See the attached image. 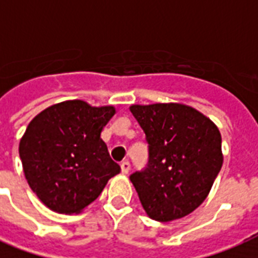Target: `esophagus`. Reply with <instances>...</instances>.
Here are the masks:
<instances>
[{
  "mask_svg": "<svg viewBox=\"0 0 258 258\" xmlns=\"http://www.w3.org/2000/svg\"><path fill=\"white\" fill-rule=\"evenodd\" d=\"M130 167H131V166H130V162H128V161H124V162H121V165H120V169H121V172H123V174H128V171H130Z\"/></svg>",
  "mask_w": 258,
  "mask_h": 258,
  "instance_id": "1",
  "label": "esophagus"
}]
</instances>
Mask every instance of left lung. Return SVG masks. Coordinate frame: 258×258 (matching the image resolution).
<instances>
[{
	"mask_svg": "<svg viewBox=\"0 0 258 258\" xmlns=\"http://www.w3.org/2000/svg\"><path fill=\"white\" fill-rule=\"evenodd\" d=\"M149 142V166L130 176L146 214L158 222L188 216L220 172L224 154L214 121L182 103L133 104Z\"/></svg>",
	"mask_w": 258,
	"mask_h": 258,
	"instance_id": "obj_1",
	"label": "left lung"
}]
</instances>
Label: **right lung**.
Wrapping results in <instances>:
<instances>
[{
	"instance_id": "obj_1",
	"label": "right lung",
	"mask_w": 258,
	"mask_h": 258,
	"mask_svg": "<svg viewBox=\"0 0 258 258\" xmlns=\"http://www.w3.org/2000/svg\"><path fill=\"white\" fill-rule=\"evenodd\" d=\"M115 113L113 105L93 107L75 99L30 120L18 153L29 187L52 212L82 213L120 172L100 138Z\"/></svg>"
}]
</instances>
